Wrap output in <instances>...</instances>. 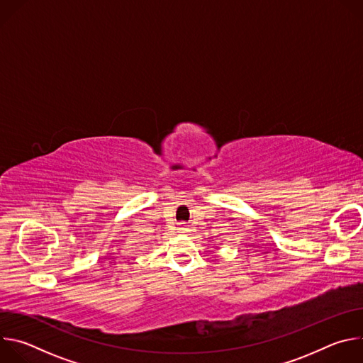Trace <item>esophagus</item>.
I'll list each match as a JSON object with an SVG mask.
<instances>
[{
	"label": "esophagus",
	"instance_id": "esophagus-1",
	"mask_svg": "<svg viewBox=\"0 0 363 363\" xmlns=\"http://www.w3.org/2000/svg\"><path fill=\"white\" fill-rule=\"evenodd\" d=\"M179 230H181V231H182V233H185V231H188V228H186V227H185V225H181V227H179Z\"/></svg>",
	"mask_w": 363,
	"mask_h": 363
}]
</instances>
